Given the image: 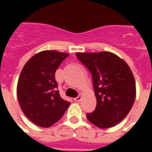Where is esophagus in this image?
<instances>
[{"label":"esophagus","instance_id":"obj_1","mask_svg":"<svg viewBox=\"0 0 152 152\" xmlns=\"http://www.w3.org/2000/svg\"><path fill=\"white\" fill-rule=\"evenodd\" d=\"M81 99H82V97L79 96L75 97V98L73 99V101H74V102H79L80 101H81Z\"/></svg>","mask_w":152,"mask_h":152}]
</instances>
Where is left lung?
I'll use <instances>...</instances> for the list:
<instances>
[{
	"mask_svg": "<svg viewBox=\"0 0 152 152\" xmlns=\"http://www.w3.org/2000/svg\"><path fill=\"white\" fill-rule=\"evenodd\" d=\"M76 56L92 75L96 107L87 118L98 128L117 125L131 110L136 96L130 67L109 51L77 52Z\"/></svg>",
	"mask_w": 152,
	"mask_h": 152,
	"instance_id": "left-lung-1",
	"label": "left lung"
}]
</instances>
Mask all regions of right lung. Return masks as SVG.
Listing matches in <instances>:
<instances>
[{"label": "right lung", "mask_w": 152, "mask_h": 152, "mask_svg": "<svg viewBox=\"0 0 152 152\" xmlns=\"http://www.w3.org/2000/svg\"><path fill=\"white\" fill-rule=\"evenodd\" d=\"M68 54L40 51L27 61L18 81L17 96L24 115L33 124L48 128L61 118L70 105L59 94L56 70Z\"/></svg>", "instance_id": "obj_1"}]
</instances>
